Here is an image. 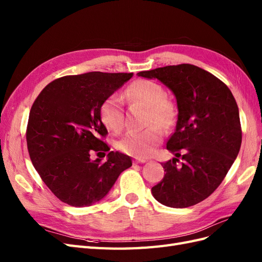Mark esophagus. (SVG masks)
Returning <instances> with one entry per match:
<instances>
[{
  "mask_svg": "<svg viewBox=\"0 0 262 262\" xmlns=\"http://www.w3.org/2000/svg\"><path fill=\"white\" fill-rule=\"evenodd\" d=\"M146 162V160L145 158H139V157H136L134 158V161H133V163H145Z\"/></svg>",
  "mask_w": 262,
  "mask_h": 262,
  "instance_id": "esophagus-1",
  "label": "esophagus"
}]
</instances>
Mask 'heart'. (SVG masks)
<instances>
[{
    "mask_svg": "<svg viewBox=\"0 0 262 262\" xmlns=\"http://www.w3.org/2000/svg\"><path fill=\"white\" fill-rule=\"evenodd\" d=\"M124 95L131 102L146 107L144 124L147 128L142 132L126 133L117 142V148L134 157L149 156L163 139V130L158 126L160 125L165 130L169 129L176 120V108L165 97L166 93L163 87L149 80L132 82L126 87ZM99 113L101 121L109 130L120 132L123 129L124 113L122 100L118 95H110L102 101Z\"/></svg>",
    "mask_w": 262,
    "mask_h": 262,
    "instance_id": "heart-1",
    "label": "heart"
}]
</instances>
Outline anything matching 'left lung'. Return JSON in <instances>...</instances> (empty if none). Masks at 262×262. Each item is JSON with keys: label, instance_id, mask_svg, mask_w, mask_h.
<instances>
[{"label": "left lung", "instance_id": "obj_1", "mask_svg": "<svg viewBox=\"0 0 262 262\" xmlns=\"http://www.w3.org/2000/svg\"><path fill=\"white\" fill-rule=\"evenodd\" d=\"M138 75L160 80L175 95L178 107L176 130L167 141V149L176 157L163 164L166 173L152 188L153 196L166 207H191L215 191L239 153L242 126L236 100L216 76L192 64Z\"/></svg>", "mask_w": 262, "mask_h": 262}]
</instances>
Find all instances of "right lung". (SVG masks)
Listing matches in <instances>:
<instances>
[{"instance_id":"obj_1","label":"right lung","mask_w":262,"mask_h":262,"mask_svg":"<svg viewBox=\"0 0 262 262\" xmlns=\"http://www.w3.org/2000/svg\"><path fill=\"white\" fill-rule=\"evenodd\" d=\"M133 73L90 72L52 81L31 106L26 130L27 148L39 176L59 200L90 207L101 200L131 158L109 152L107 160H91L110 147L100 119V105Z\"/></svg>"}]
</instances>
